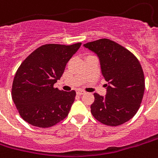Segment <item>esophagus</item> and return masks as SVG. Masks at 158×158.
Returning a JSON list of instances; mask_svg holds the SVG:
<instances>
[{
	"instance_id": "obj_1",
	"label": "esophagus",
	"mask_w": 158,
	"mask_h": 158,
	"mask_svg": "<svg viewBox=\"0 0 158 158\" xmlns=\"http://www.w3.org/2000/svg\"><path fill=\"white\" fill-rule=\"evenodd\" d=\"M77 94H79V95H82V94H85V92H84V90H81V89H79V90H77Z\"/></svg>"
}]
</instances>
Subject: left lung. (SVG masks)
Instances as JSON below:
<instances>
[{"instance_id":"8db88e82","label":"left lung","mask_w":158,"mask_h":158,"mask_svg":"<svg viewBox=\"0 0 158 158\" xmlns=\"http://www.w3.org/2000/svg\"><path fill=\"white\" fill-rule=\"evenodd\" d=\"M84 46L98 55L102 74L108 83L105 97L94 93L91 114L108 126H118L134 116L145 89L142 66L135 55L108 39L88 42Z\"/></svg>"}]
</instances>
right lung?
Instances as JSON below:
<instances>
[{
	"instance_id": "1",
	"label": "right lung",
	"mask_w": 158,
	"mask_h": 158,
	"mask_svg": "<svg viewBox=\"0 0 158 158\" xmlns=\"http://www.w3.org/2000/svg\"><path fill=\"white\" fill-rule=\"evenodd\" d=\"M81 43L47 44L34 50L15 73L11 89L20 117L30 124L50 127L68 116L76 93L54 88Z\"/></svg>"
}]
</instances>
